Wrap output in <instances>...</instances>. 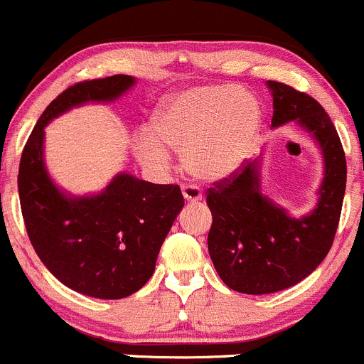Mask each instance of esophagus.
Listing matches in <instances>:
<instances>
[{
    "mask_svg": "<svg viewBox=\"0 0 364 364\" xmlns=\"http://www.w3.org/2000/svg\"><path fill=\"white\" fill-rule=\"evenodd\" d=\"M182 194L187 201H200L201 200V189L194 183H183Z\"/></svg>",
    "mask_w": 364,
    "mask_h": 364,
    "instance_id": "obj_1",
    "label": "esophagus"
}]
</instances>
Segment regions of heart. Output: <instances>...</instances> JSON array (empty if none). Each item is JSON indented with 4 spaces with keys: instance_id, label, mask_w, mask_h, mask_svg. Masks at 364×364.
Masks as SVG:
<instances>
[{
    "instance_id": "1",
    "label": "heart",
    "mask_w": 364,
    "mask_h": 364,
    "mask_svg": "<svg viewBox=\"0 0 364 364\" xmlns=\"http://www.w3.org/2000/svg\"><path fill=\"white\" fill-rule=\"evenodd\" d=\"M262 127L258 100L235 85H200L173 93L136 134L134 152L150 170H164L168 149L182 152L186 171L219 181L239 170L255 149Z\"/></svg>"
}]
</instances>
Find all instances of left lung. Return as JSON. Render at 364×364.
<instances>
[{
	"instance_id": "1",
	"label": "left lung",
	"mask_w": 364,
	"mask_h": 364,
	"mask_svg": "<svg viewBox=\"0 0 364 364\" xmlns=\"http://www.w3.org/2000/svg\"><path fill=\"white\" fill-rule=\"evenodd\" d=\"M272 92V127L296 120L318 141L326 163L320 198L311 214L294 219L262 196L258 164L244 163L207 189L212 212L208 253L228 289L272 294L311 274L333 246L347 183V161L329 114L308 93L267 81Z\"/></svg>"
}]
</instances>
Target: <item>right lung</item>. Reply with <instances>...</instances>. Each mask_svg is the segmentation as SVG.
I'll use <instances>...</instances> for the list:
<instances>
[{"label":"right lung","instance_id":"add662e5","mask_svg":"<svg viewBox=\"0 0 364 364\" xmlns=\"http://www.w3.org/2000/svg\"><path fill=\"white\" fill-rule=\"evenodd\" d=\"M134 85L131 75L75 82L38 118L19 163L21 210L31 246L65 287L97 299L138 292L183 207L177 183H152L120 173L100 194L68 198L44 166V127L70 107L113 100Z\"/></svg>","mask_w":364,"mask_h":364}]
</instances>
